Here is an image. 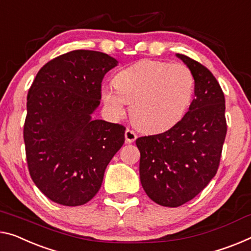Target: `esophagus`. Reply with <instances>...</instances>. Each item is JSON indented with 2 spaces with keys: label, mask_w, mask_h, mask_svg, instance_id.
I'll list each match as a JSON object with an SVG mask.
<instances>
[{
  "label": "esophagus",
  "mask_w": 251,
  "mask_h": 251,
  "mask_svg": "<svg viewBox=\"0 0 251 251\" xmlns=\"http://www.w3.org/2000/svg\"><path fill=\"white\" fill-rule=\"evenodd\" d=\"M125 137H126V142H128V144H131V142H133L137 139V134H136V132H134L133 130L126 129V133H125Z\"/></svg>",
  "instance_id": "esophagus-1"
}]
</instances>
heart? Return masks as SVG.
Instances as JSON below:
<instances>
[{
	"mask_svg": "<svg viewBox=\"0 0 251 251\" xmlns=\"http://www.w3.org/2000/svg\"><path fill=\"white\" fill-rule=\"evenodd\" d=\"M194 91L195 79L187 66L144 59L119 72L114 86L103 85L101 95L112 117H125L128 103L137 126L161 132L182 120Z\"/></svg>",
	"mask_w": 251,
	"mask_h": 251,
	"instance_id": "b5f03b06",
	"label": "heart"
}]
</instances>
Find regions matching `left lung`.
Here are the masks:
<instances>
[{"instance_id":"obj_1","label":"left lung","mask_w":251,"mask_h":251,"mask_svg":"<svg viewBox=\"0 0 251 251\" xmlns=\"http://www.w3.org/2000/svg\"><path fill=\"white\" fill-rule=\"evenodd\" d=\"M176 57L193 73L195 99L173 128L136 140L142 187L153 202L168 207L191 201L210 183L226 134L225 94L217 78L190 57Z\"/></svg>"}]
</instances>
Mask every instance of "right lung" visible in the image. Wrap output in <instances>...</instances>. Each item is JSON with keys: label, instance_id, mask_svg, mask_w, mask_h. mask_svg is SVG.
<instances>
[{"label": "right lung", "instance_id": "obj_1", "mask_svg": "<svg viewBox=\"0 0 251 251\" xmlns=\"http://www.w3.org/2000/svg\"><path fill=\"white\" fill-rule=\"evenodd\" d=\"M117 65L104 52L74 50L46 64L30 87L26 161L33 183L52 202L77 206L91 201L125 144V126L92 118L103 77Z\"/></svg>", "mask_w": 251, "mask_h": 251}]
</instances>
